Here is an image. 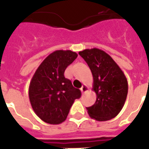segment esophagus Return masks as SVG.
Listing matches in <instances>:
<instances>
[{
	"instance_id": "esophagus-1",
	"label": "esophagus",
	"mask_w": 149,
	"mask_h": 149,
	"mask_svg": "<svg viewBox=\"0 0 149 149\" xmlns=\"http://www.w3.org/2000/svg\"><path fill=\"white\" fill-rule=\"evenodd\" d=\"M87 91H88V87H87V86H86V85L84 84V85H83V86L81 87V92L83 93H86Z\"/></svg>"
}]
</instances>
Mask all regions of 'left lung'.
I'll use <instances>...</instances> for the list:
<instances>
[{
	"mask_svg": "<svg viewBox=\"0 0 149 149\" xmlns=\"http://www.w3.org/2000/svg\"><path fill=\"white\" fill-rule=\"evenodd\" d=\"M79 54L86 61L93 77V90L96 93L95 104L86 107L91 118L105 121L120 113L127 98V78L119 65L108 54L93 48Z\"/></svg>",
	"mask_w": 149,
	"mask_h": 149,
	"instance_id": "obj_1",
	"label": "left lung"
}]
</instances>
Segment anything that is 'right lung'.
Listing matches in <instances>:
<instances>
[{
    "instance_id": "right-lung-1",
    "label": "right lung",
    "mask_w": 149,
    "mask_h": 149,
    "mask_svg": "<svg viewBox=\"0 0 149 149\" xmlns=\"http://www.w3.org/2000/svg\"><path fill=\"white\" fill-rule=\"evenodd\" d=\"M77 56L71 50H56L43 60L31 78L29 88L31 107L48 124L65 121L74 100L81 96L79 89L64 77L65 69Z\"/></svg>"
}]
</instances>
